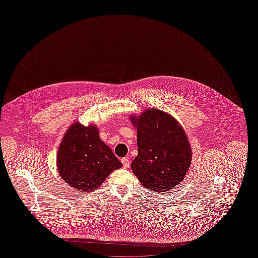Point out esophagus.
<instances>
[{
	"instance_id": "esophagus-1",
	"label": "esophagus",
	"mask_w": 258,
	"mask_h": 258,
	"mask_svg": "<svg viewBox=\"0 0 258 258\" xmlns=\"http://www.w3.org/2000/svg\"><path fill=\"white\" fill-rule=\"evenodd\" d=\"M122 162H123L124 168H128V166H130V160L127 158H123L122 159Z\"/></svg>"
}]
</instances>
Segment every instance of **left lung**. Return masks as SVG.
Masks as SVG:
<instances>
[{
	"label": "left lung",
	"instance_id": "1",
	"mask_svg": "<svg viewBox=\"0 0 258 258\" xmlns=\"http://www.w3.org/2000/svg\"><path fill=\"white\" fill-rule=\"evenodd\" d=\"M130 120L137 132L138 155L132 162L135 176L151 191L172 190L184 180L192 157L183 126L158 108L132 115Z\"/></svg>",
	"mask_w": 258,
	"mask_h": 258
}]
</instances>
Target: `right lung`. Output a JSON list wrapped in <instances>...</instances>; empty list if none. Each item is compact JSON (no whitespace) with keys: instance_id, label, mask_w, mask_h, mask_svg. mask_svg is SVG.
<instances>
[{"instance_id":"obj_1","label":"right lung","mask_w":258,"mask_h":258,"mask_svg":"<svg viewBox=\"0 0 258 258\" xmlns=\"http://www.w3.org/2000/svg\"><path fill=\"white\" fill-rule=\"evenodd\" d=\"M123 166L100 138L98 126L74 122L64 133L57 154L61 179L77 190L98 188L111 172Z\"/></svg>"}]
</instances>
